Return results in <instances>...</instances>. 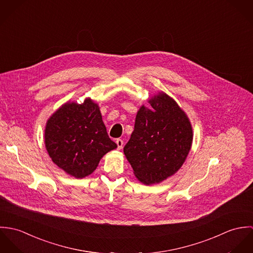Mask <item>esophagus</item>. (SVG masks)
Masks as SVG:
<instances>
[{"label": "esophagus", "instance_id": "34e87169", "mask_svg": "<svg viewBox=\"0 0 253 253\" xmlns=\"http://www.w3.org/2000/svg\"><path fill=\"white\" fill-rule=\"evenodd\" d=\"M116 144L118 146V149L121 150L123 148V145H124V141L122 139H116Z\"/></svg>", "mask_w": 253, "mask_h": 253}]
</instances>
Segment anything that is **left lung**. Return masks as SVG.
<instances>
[{
	"label": "left lung",
	"mask_w": 253,
	"mask_h": 253,
	"mask_svg": "<svg viewBox=\"0 0 253 253\" xmlns=\"http://www.w3.org/2000/svg\"><path fill=\"white\" fill-rule=\"evenodd\" d=\"M135 118L124 153L137 180L159 184L175 174L191 150L193 127L187 114L164 91L148 99Z\"/></svg>",
	"instance_id": "obj_1"
}]
</instances>
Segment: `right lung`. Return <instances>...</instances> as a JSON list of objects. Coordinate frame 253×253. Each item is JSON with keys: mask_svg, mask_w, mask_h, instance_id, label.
Instances as JSON below:
<instances>
[{"mask_svg": "<svg viewBox=\"0 0 253 253\" xmlns=\"http://www.w3.org/2000/svg\"><path fill=\"white\" fill-rule=\"evenodd\" d=\"M44 145L51 161L67 174H91L102 157L117 148L109 138L99 105L86 97L82 104L67 101L46 121Z\"/></svg>", "mask_w": 253, "mask_h": 253, "instance_id": "right-lung-1", "label": "right lung"}]
</instances>
